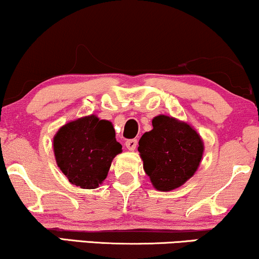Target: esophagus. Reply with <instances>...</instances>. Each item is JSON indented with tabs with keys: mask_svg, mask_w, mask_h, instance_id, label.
Wrapping results in <instances>:
<instances>
[{
	"mask_svg": "<svg viewBox=\"0 0 259 259\" xmlns=\"http://www.w3.org/2000/svg\"><path fill=\"white\" fill-rule=\"evenodd\" d=\"M125 146H126V148L129 149V150H135L136 149V146H137V140H127L126 142H125Z\"/></svg>",
	"mask_w": 259,
	"mask_h": 259,
	"instance_id": "1",
	"label": "esophagus"
}]
</instances>
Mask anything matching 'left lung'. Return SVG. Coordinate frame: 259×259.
Masks as SVG:
<instances>
[{
    "mask_svg": "<svg viewBox=\"0 0 259 259\" xmlns=\"http://www.w3.org/2000/svg\"><path fill=\"white\" fill-rule=\"evenodd\" d=\"M152 124L139 141L143 169L156 190L171 191L195 175L204 145L195 129L173 117L160 114Z\"/></svg>",
    "mask_w": 259,
    "mask_h": 259,
    "instance_id": "1",
    "label": "left lung"
}]
</instances>
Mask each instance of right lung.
I'll return each instance as SVG.
<instances>
[{
    "label": "right lung",
    "instance_id": "add662e5",
    "mask_svg": "<svg viewBox=\"0 0 259 259\" xmlns=\"http://www.w3.org/2000/svg\"><path fill=\"white\" fill-rule=\"evenodd\" d=\"M120 152L112 123L94 114L67 123L54 137L57 166L81 189H96L105 181L111 162Z\"/></svg>",
    "mask_w": 259,
    "mask_h": 259
}]
</instances>
